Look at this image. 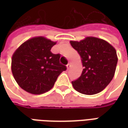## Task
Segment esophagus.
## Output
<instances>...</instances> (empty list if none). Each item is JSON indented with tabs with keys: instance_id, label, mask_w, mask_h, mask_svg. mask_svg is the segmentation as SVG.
<instances>
[{
	"instance_id": "1",
	"label": "esophagus",
	"mask_w": 128,
	"mask_h": 128,
	"mask_svg": "<svg viewBox=\"0 0 128 128\" xmlns=\"http://www.w3.org/2000/svg\"><path fill=\"white\" fill-rule=\"evenodd\" d=\"M70 66H71V65H70V63H68V64H67L66 65V67H67V69L68 70L70 68Z\"/></svg>"
}]
</instances>
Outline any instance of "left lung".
<instances>
[{
  "label": "left lung",
  "mask_w": 128,
  "mask_h": 128,
  "mask_svg": "<svg viewBox=\"0 0 128 128\" xmlns=\"http://www.w3.org/2000/svg\"><path fill=\"white\" fill-rule=\"evenodd\" d=\"M70 43L80 54L84 67L80 77L72 82L73 88L88 95L102 91L114 75L118 61L115 48L106 40L94 37Z\"/></svg>",
  "instance_id": "8db88e82"
}]
</instances>
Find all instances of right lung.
<instances>
[{
    "instance_id": "add662e5",
    "label": "right lung",
    "mask_w": 128,
    "mask_h": 128,
    "mask_svg": "<svg viewBox=\"0 0 128 128\" xmlns=\"http://www.w3.org/2000/svg\"><path fill=\"white\" fill-rule=\"evenodd\" d=\"M56 42L44 37L26 40L13 54L12 71L21 88L34 94H40L52 88L58 76L66 67L60 63V54L50 49Z\"/></svg>"
}]
</instances>
